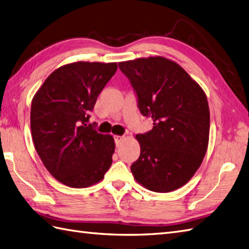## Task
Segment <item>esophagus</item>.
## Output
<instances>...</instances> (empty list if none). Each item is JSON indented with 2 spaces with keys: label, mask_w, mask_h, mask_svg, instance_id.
<instances>
[{
  "label": "esophagus",
  "mask_w": 249,
  "mask_h": 249,
  "mask_svg": "<svg viewBox=\"0 0 249 249\" xmlns=\"http://www.w3.org/2000/svg\"><path fill=\"white\" fill-rule=\"evenodd\" d=\"M124 136H121V135H116V136H115V142H116V146L119 147V146H120V143H121V142L124 141Z\"/></svg>",
  "instance_id": "obj_1"
}]
</instances>
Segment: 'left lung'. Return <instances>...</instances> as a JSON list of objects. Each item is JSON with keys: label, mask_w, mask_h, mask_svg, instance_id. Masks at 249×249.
Wrapping results in <instances>:
<instances>
[{"label": "left lung", "mask_w": 249, "mask_h": 249, "mask_svg": "<svg viewBox=\"0 0 249 249\" xmlns=\"http://www.w3.org/2000/svg\"><path fill=\"white\" fill-rule=\"evenodd\" d=\"M153 128L137 134L141 154L131 166L146 189L168 193L186 184L206 156L210 133L207 96L179 64L163 56L118 63Z\"/></svg>", "instance_id": "obj_1"}]
</instances>
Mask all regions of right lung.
<instances>
[{
	"instance_id": "add662e5",
	"label": "right lung",
	"mask_w": 249,
	"mask_h": 249,
	"mask_svg": "<svg viewBox=\"0 0 249 249\" xmlns=\"http://www.w3.org/2000/svg\"><path fill=\"white\" fill-rule=\"evenodd\" d=\"M117 63L75 62L60 66L35 93L31 131L38 156L55 179L83 189L98 183L112 165L115 142L87 124L99 93Z\"/></svg>"
}]
</instances>
